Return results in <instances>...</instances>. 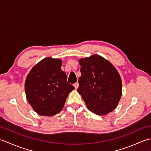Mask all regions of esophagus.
<instances>
[{
  "label": "esophagus",
  "instance_id": "obj_1",
  "mask_svg": "<svg viewBox=\"0 0 151 151\" xmlns=\"http://www.w3.org/2000/svg\"><path fill=\"white\" fill-rule=\"evenodd\" d=\"M74 86H75V89H77L78 88V86H79V84L78 82H76V83H75V84H74Z\"/></svg>",
  "mask_w": 151,
  "mask_h": 151
}]
</instances>
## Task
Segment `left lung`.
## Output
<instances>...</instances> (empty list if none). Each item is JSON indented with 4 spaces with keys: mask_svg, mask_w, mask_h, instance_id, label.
Wrapping results in <instances>:
<instances>
[{
    "mask_svg": "<svg viewBox=\"0 0 151 151\" xmlns=\"http://www.w3.org/2000/svg\"><path fill=\"white\" fill-rule=\"evenodd\" d=\"M81 76L78 93L93 113L106 115L117 106L122 95V81L117 69L97 54L79 60Z\"/></svg>",
    "mask_w": 151,
    "mask_h": 151,
    "instance_id": "left-lung-1",
    "label": "left lung"
}]
</instances>
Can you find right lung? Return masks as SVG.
Here are the masks:
<instances>
[{"mask_svg": "<svg viewBox=\"0 0 151 151\" xmlns=\"http://www.w3.org/2000/svg\"><path fill=\"white\" fill-rule=\"evenodd\" d=\"M62 60L47 57L33 67L25 81L28 102L43 116H52L61 111L66 99L75 87L67 82L61 69Z\"/></svg>", "mask_w": 151, "mask_h": 151, "instance_id": "1", "label": "right lung"}]
</instances>
